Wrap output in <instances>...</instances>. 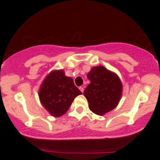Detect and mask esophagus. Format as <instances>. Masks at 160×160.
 Instances as JSON below:
<instances>
[{"mask_svg":"<svg viewBox=\"0 0 160 160\" xmlns=\"http://www.w3.org/2000/svg\"><path fill=\"white\" fill-rule=\"evenodd\" d=\"M79 89H80V90L82 92V93H83V90H84V89H83V87H80V88H79Z\"/></svg>","mask_w":160,"mask_h":160,"instance_id":"34e87169","label":"esophagus"}]
</instances>
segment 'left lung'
Wrapping results in <instances>:
<instances>
[{
    "label": "left lung",
    "instance_id": "obj_1",
    "mask_svg": "<svg viewBox=\"0 0 160 160\" xmlns=\"http://www.w3.org/2000/svg\"><path fill=\"white\" fill-rule=\"evenodd\" d=\"M87 76L90 83L83 94L89 103L90 110L104 115L115 108L122 93V83L117 74L98 66L92 67Z\"/></svg>",
    "mask_w": 160,
    "mask_h": 160
}]
</instances>
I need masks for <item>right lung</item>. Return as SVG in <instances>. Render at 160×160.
Instances as JSON below:
<instances>
[{
    "label": "right lung",
    "mask_w": 160,
    "mask_h": 160,
    "mask_svg": "<svg viewBox=\"0 0 160 160\" xmlns=\"http://www.w3.org/2000/svg\"><path fill=\"white\" fill-rule=\"evenodd\" d=\"M82 94L73 80L62 70H53L43 80L38 97L43 107L53 117H60L68 111L74 98Z\"/></svg>",
    "instance_id": "right-lung-1"
}]
</instances>
